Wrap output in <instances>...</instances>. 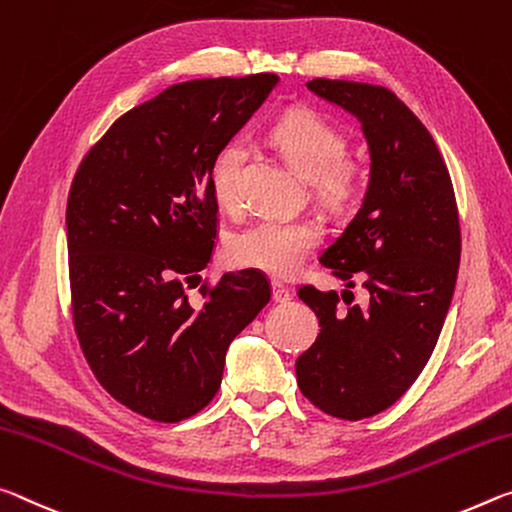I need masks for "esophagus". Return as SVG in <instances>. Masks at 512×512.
Returning <instances> with one entry per match:
<instances>
[{
	"instance_id": "obj_1",
	"label": "esophagus",
	"mask_w": 512,
	"mask_h": 512,
	"mask_svg": "<svg viewBox=\"0 0 512 512\" xmlns=\"http://www.w3.org/2000/svg\"><path fill=\"white\" fill-rule=\"evenodd\" d=\"M290 290L288 286H283L281 281H272V299L276 301V304H286V301H290Z\"/></svg>"
}]
</instances>
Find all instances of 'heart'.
<instances>
[{
	"mask_svg": "<svg viewBox=\"0 0 512 512\" xmlns=\"http://www.w3.org/2000/svg\"><path fill=\"white\" fill-rule=\"evenodd\" d=\"M270 138L290 165L311 179L320 199L329 204H345L351 197L356 188V172L345 161L347 140L329 120L313 111H290L274 122ZM245 158L242 142H229L215 158L211 186L215 199L224 208L238 206ZM320 240L322 226L308 217L304 220L263 217L231 238L229 258L233 265L286 276L306 261Z\"/></svg>",
	"mask_w": 512,
	"mask_h": 512,
	"instance_id": "b5f03b06",
	"label": "heart"
}]
</instances>
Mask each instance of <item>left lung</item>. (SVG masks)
<instances>
[{
	"instance_id": "1",
	"label": "left lung",
	"mask_w": 512,
	"mask_h": 512,
	"mask_svg": "<svg viewBox=\"0 0 512 512\" xmlns=\"http://www.w3.org/2000/svg\"><path fill=\"white\" fill-rule=\"evenodd\" d=\"M317 97L358 117L370 147V181L354 220L320 263L367 304H340L335 290L301 286L320 320L317 340L297 358L301 395L322 413L363 420L390 408L429 363L454 297L460 224L454 186L438 145L388 88L313 79Z\"/></svg>"
}]
</instances>
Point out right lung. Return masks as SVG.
Returning a JSON list of instances; mask_svg holds the SVG:
<instances>
[{
	"instance_id": "right-lung-1",
	"label": "right lung",
	"mask_w": 512,
	"mask_h": 512,
	"mask_svg": "<svg viewBox=\"0 0 512 512\" xmlns=\"http://www.w3.org/2000/svg\"><path fill=\"white\" fill-rule=\"evenodd\" d=\"M276 74L177 83L117 117L67 197L74 331L90 370L133 413L179 422L222 383L231 340L270 301L258 270L224 274L204 304L186 286L211 261L217 154Z\"/></svg>"
}]
</instances>
